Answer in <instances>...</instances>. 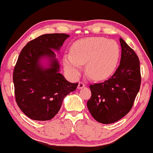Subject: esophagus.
I'll return each instance as SVG.
<instances>
[{
    "label": "esophagus",
    "instance_id": "1",
    "mask_svg": "<svg viewBox=\"0 0 153 153\" xmlns=\"http://www.w3.org/2000/svg\"><path fill=\"white\" fill-rule=\"evenodd\" d=\"M85 85L84 82L80 81V82H79V83H78V89H81V88H85Z\"/></svg>",
    "mask_w": 153,
    "mask_h": 153
}]
</instances>
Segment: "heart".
I'll return each instance as SVG.
<instances>
[{
    "mask_svg": "<svg viewBox=\"0 0 153 153\" xmlns=\"http://www.w3.org/2000/svg\"><path fill=\"white\" fill-rule=\"evenodd\" d=\"M71 53L63 58L65 68L70 74L78 76L82 65L86 64L88 77L102 80L109 78L116 69L120 49L114 40L103 37H89L75 41Z\"/></svg>",
    "mask_w": 153,
    "mask_h": 153,
    "instance_id": "1",
    "label": "heart"
}]
</instances>
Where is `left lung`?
<instances>
[{
  "label": "left lung",
  "mask_w": 153,
  "mask_h": 153,
  "mask_svg": "<svg viewBox=\"0 0 153 153\" xmlns=\"http://www.w3.org/2000/svg\"><path fill=\"white\" fill-rule=\"evenodd\" d=\"M122 53L120 65L108 80L90 85L91 97L87 106L97 122L118 121L132 109L141 84L140 60L133 49L120 38Z\"/></svg>",
  "instance_id": "obj_1"
}]
</instances>
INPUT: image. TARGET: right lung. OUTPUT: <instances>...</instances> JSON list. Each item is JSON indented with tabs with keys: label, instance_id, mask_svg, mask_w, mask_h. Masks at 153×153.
<instances>
[{
	"label": "right lung",
	"instance_id": "add662e5",
	"mask_svg": "<svg viewBox=\"0 0 153 153\" xmlns=\"http://www.w3.org/2000/svg\"><path fill=\"white\" fill-rule=\"evenodd\" d=\"M69 37L65 33L42 35L30 40L22 49L13 70V80L16 101L22 112L34 120H49L60 109L66 95L76 89L59 73V64L53 50L59 51ZM44 56L51 60L44 69L39 60Z\"/></svg>",
	"mask_w": 153,
	"mask_h": 153
}]
</instances>
